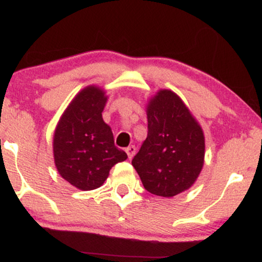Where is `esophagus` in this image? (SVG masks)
Masks as SVG:
<instances>
[{
  "mask_svg": "<svg viewBox=\"0 0 262 262\" xmlns=\"http://www.w3.org/2000/svg\"><path fill=\"white\" fill-rule=\"evenodd\" d=\"M135 151H137V148H135L134 145L128 146V148L125 149V152H127V154H128V158H129V159L133 158V156L135 155Z\"/></svg>",
  "mask_w": 262,
  "mask_h": 262,
  "instance_id": "34e87169",
  "label": "esophagus"
}]
</instances>
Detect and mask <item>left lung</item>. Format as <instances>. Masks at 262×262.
Masks as SVG:
<instances>
[{
    "instance_id": "obj_1",
    "label": "left lung",
    "mask_w": 262,
    "mask_h": 262,
    "mask_svg": "<svg viewBox=\"0 0 262 262\" xmlns=\"http://www.w3.org/2000/svg\"><path fill=\"white\" fill-rule=\"evenodd\" d=\"M148 137L132 160L150 193L173 197L193 185L204 162V135L181 98L160 90L146 106Z\"/></svg>"
}]
</instances>
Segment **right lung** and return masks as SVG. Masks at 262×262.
<instances>
[{
  "mask_svg": "<svg viewBox=\"0 0 262 262\" xmlns=\"http://www.w3.org/2000/svg\"><path fill=\"white\" fill-rule=\"evenodd\" d=\"M106 102L100 87H85L62 113L54 133L58 172L81 191L101 187L114 165L128 158L114 145L112 130L102 118Z\"/></svg>",
  "mask_w": 262,
  "mask_h": 262,
  "instance_id": "1",
  "label": "right lung"
}]
</instances>
